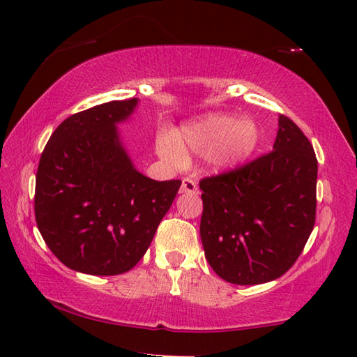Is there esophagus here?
<instances>
[{"mask_svg":"<svg viewBox=\"0 0 357 357\" xmlns=\"http://www.w3.org/2000/svg\"><path fill=\"white\" fill-rule=\"evenodd\" d=\"M181 193H190V195H199V188L196 181L192 178H184L183 184H181Z\"/></svg>","mask_w":357,"mask_h":357,"instance_id":"1","label":"esophagus"}]
</instances>
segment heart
Here are the masks:
<instances>
[{"instance_id": "obj_1", "label": "heart", "mask_w": 357, "mask_h": 357, "mask_svg": "<svg viewBox=\"0 0 357 357\" xmlns=\"http://www.w3.org/2000/svg\"><path fill=\"white\" fill-rule=\"evenodd\" d=\"M261 142V130L253 119H234L225 113H211L184 126L176 139L159 142L161 153L183 162L188 151L207 156L211 170L229 172L245 164Z\"/></svg>"}]
</instances>
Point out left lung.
Segmentation results:
<instances>
[{
	"label": "left lung",
	"mask_w": 357,
	"mask_h": 357,
	"mask_svg": "<svg viewBox=\"0 0 357 357\" xmlns=\"http://www.w3.org/2000/svg\"><path fill=\"white\" fill-rule=\"evenodd\" d=\"M278 123L273 151L199 183L204 252L227 282L256 285L280 278L314 227L313 146L290 118L280 115Z\"/></svg>",
	"instance_id": "left-lung-1"
}]
</instances>
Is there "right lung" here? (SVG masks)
I'll return each mask as SVG.
<instances>
[{"label": "right lung", "instance_id": "add662e5", "mask_svg": "<svg viewBox=\"0 0 357 357\" xmlns=\"http://www.w3.org/2000/svg\"><path fill=\"white\" fill-rule=\"evenodd\" d=\"M138 98L75 113L52 133L36 172L35 218L66 267L121 275L147 252L181 181H155L135 169L118 124Z\"/></svg>", "mask_w": 357, "mask_h": 357}]
</instances>
